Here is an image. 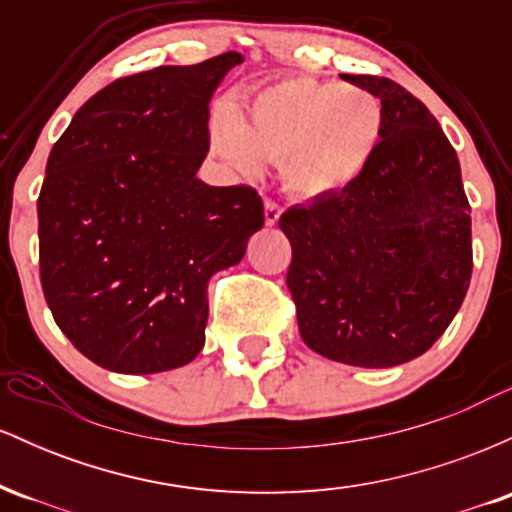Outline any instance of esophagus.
Returning <instances> with one entry per match:
<instances>
[{
	"label": "esophagus",
	"instance_id": "obj_1",
	"mask_svg": "<svg viewBox=\"0 0 512 512\" xmlns=\"http://www.w3.org/2000/svg\"><path fill=\"white\" fill-rule=\"evenodd\" d=\"M279 216H281L279 204L269 202V199H267V204H264V221H267V226H274V223L279 221Z\"/></svg>",
	"mask_w": 512,
	"mask_h": 512
}]
</instances>
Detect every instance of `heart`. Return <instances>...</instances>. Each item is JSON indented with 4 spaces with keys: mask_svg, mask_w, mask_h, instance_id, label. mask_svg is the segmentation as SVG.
Instances as JSON below:
<instances>
[{
    "mask_svg": "<svg viewBox=\"0 0 512 512\" xmlns=\"http://www.w3.org/2000/svg\"><path fill=\"white\" fill-rule=\"evenodd\" d=\"M385 129L383 103L361 86L286 76L262 86L243 113L221 105L211 146L240 173L279 161L286 190L303 199L337 197L366 173Z\"/></svg>",
    "mask_w": 512,
    "mask_h": 512,
    "instance_id": "b5f03b06",
    "label": "heart"
}]
</instances>
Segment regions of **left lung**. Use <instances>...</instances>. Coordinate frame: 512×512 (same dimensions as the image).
Masks as SVG:
<instances>
[{"mask_svg":"<svg viewBox=\"0 0 512 512\" xmlns=\"http://www.w3.org/2000/svg\"><path fill=\"white\" fill-rule=\"evenodd\" d=\"M380 98L378 154L354 187L291 207L286 272L298 330L320 356L390 368L448 330L472 279V216L460 161L419 98L385 76L346 74Z\"/></svg>","mask_w":512,"mask_h":512,"instance_id":"left-lung-1","label":"left lung"}]
</instances>
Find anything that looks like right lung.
I'll return each instance as SVG.
<instances>
[{
    "label": "right lung",
    "instance_id": "add662e5",
    "mask_svg": "<svg viewBox=\"0 0 512 512\" xmlns=\"http://www.w3.org/2000/svg\"><path fill=\"white\" fill-rule=\"evenodd\" d=\"M243 62L122 76L76 110L38 197L40 284L57 327L115 373L185 366L204 346L211 274L264 226L250 185L209 187V101Z\"/></svg>",
    "mask_w": 512,
    "mask_h": 512
}]
</instances>
